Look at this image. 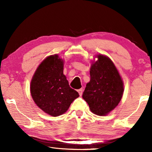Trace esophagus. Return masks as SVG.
<instances>
[{
    "mask_svg": "<svg viewBox=\"0 0 152 152\" xmlns=\"http://www.w3.org/2000/svg\"><path fill=\"white\" fill-rule=\"evenodd\" d=\"M78 93H79V94H80V96H82V93H83V88L79 89V90H78Z\"/></svg>",
    "mask_w": 152,
    "mask_h": 152,
    "instance_id": "1",
    "label": "esophagus"
}]
</instances>
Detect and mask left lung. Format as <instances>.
<instances>
[{
  "instance_id": "left-lung-1",
  "label": "left lung",
  "mask_w": 152,
  "mask_h": 152,
  "mask_svg": "<svg viewBox=\"0 0 152 152\" xmlns=\"http://www.w3.org/2000/svg\"><path fill=\"white\" fill-rule=\"evenodd\" d=\"M91 65V80L82 97L91 111L97 115H107L115 109L123 94V82L113 62L106 56L97 55Z\"/></svg>"
}]
</instances>
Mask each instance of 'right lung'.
<instances>
[{
	"label": "right lung",
	"mask_w": 152,
	"mask_h": 152,
	"mask_svg": "<svg viewBox=\"0 0 152 152\" xmlns=\"http://www.w3.org/2000/svg\"><path fill=\"white\" fill-rule=\"evenodd\" d=\"M63 70V60L57 55H51L41 62L31 81L33 100L45 113L53 117L65 113L80 96L70 87Z\"/></svg>",
	"instance_id": "1"
}]
</instances>
